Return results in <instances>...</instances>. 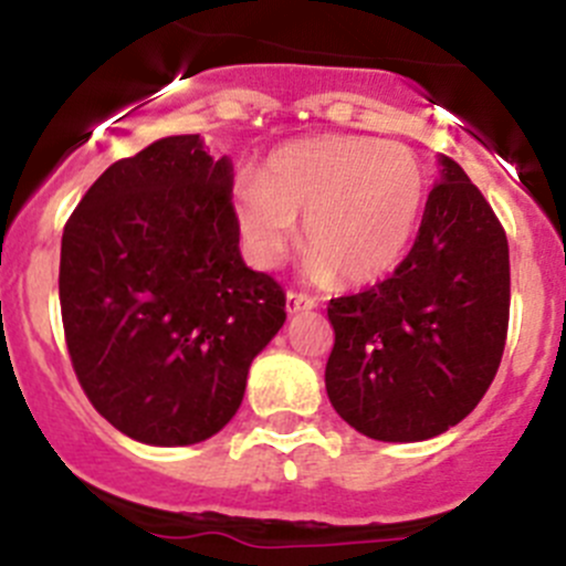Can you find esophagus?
I'll return each mask as SVG.
<instances>
[{
    "instance_id": "34e87169",
    "label": "esophagus",
    "mask_w": 566,
    "mask_h": 566,
    "mask_svg": "<svg viewBox=\"0 0 566 566\" xmlns=\"http://www.w3.org/2000/svg\"><path fill=\"white\" fill-rule=\"evenodd\" d=\"M317 298H312L310 293H298V290H290L287 293V312L295 315V312H304V310H315Z\"/></svg>"
}]
</instances>
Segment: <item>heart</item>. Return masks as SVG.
<instances>
[{
    "instance_id": "1",
    "label": "heart",
    "mask_w": 566,
    "mask_h": 566,
    "mask_svg": "<svg viewBox=\"0 0 566 566\" xmlns=\"http://www.w3.org/2000/svg\"><path fill=\"white\" fill-rule=\"evenodd\" d=\"M424 169L399 142L317 136L268 158L235 186V219L256 265H276L298 238L317 273L358 284L389 273L413 241L424 208Z\"/></svg>"
}]
</instances>
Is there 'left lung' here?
<instances>
[{
  "label": "left lung",
  "mask_w": 566,
  "mask_h": 566,
  "mask_svg": "<svg viewBox=\"0 0 566 566\" xmlns=\"http://www.w3.org/2000/svg\"><path fill=\"white\" fill-rule=\"evenodd\" d=\"M408 256L375 287L328 301L325 391L375 441H427L465 419L499 373L510 247L462 167L441 156Z\"/></svg>",
  "instance_id": "8db88e82"
}]
</instances>
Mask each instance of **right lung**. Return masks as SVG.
<instances>
[{"instance_id": "obj_1", "label": "right lung", "mask_w": 566, "mask_h": 566, "mask_svg": "<svg viewBox=\"0 0 566 566\" xmlns=\"http://www.w3.org/2000/svg\"><path fill=\"white\" fill-rule=\"evenodd\" d=\"M232 161L199 134L119 158L62 232L60 306L73 373L112 427L191 447L241 408L284 290L243 262Z\"/></svg>"}]
</instances>
